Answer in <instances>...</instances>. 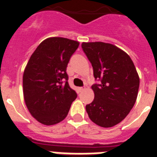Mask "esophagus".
Listing matches in <instances>:
<instances>
[{"instance_id":"34e87169","label":"esophagus","mask_w":157,"mask_h":157,"mask_svg":"<svg viewBox=\"0 0 157 157\" xmlns=\"http://www.w3.org/2000/svg\"><path fill=\"white\" fill-rule=\"evenodd\" d=\"M84 90H85V88H84V87H79V88H78V90H79V92H82V91H83Z\"/></svg>"}]
</instances>
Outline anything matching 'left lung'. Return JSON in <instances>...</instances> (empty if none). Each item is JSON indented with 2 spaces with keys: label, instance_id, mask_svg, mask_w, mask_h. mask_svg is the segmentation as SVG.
<instances>
[{
  "label": "left lung",
  "instance_id": "8db88e82",
  "mask_svg": "<svg viewBox=\"0 0 157 157\" xmlns=\"http://www.w3.org/2000/svg\"><path fill=\"white\" fill-rule=\"evenodd\" d=\"M82 48L92 63L101 84L92 86L94 99L86 106L89 117L101 127L120 123L137 100L140 79L132 59L121 48L101 41L82 42Z\"/></svg>",
  "mask_w": 157,
  "mask_h": 157
}]
</instances>
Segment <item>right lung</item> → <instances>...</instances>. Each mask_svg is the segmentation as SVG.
I'll list each match as a JSON object with an SVG mask.
<instances>
[{
    "mask_svg": "<svg viewBox=\"0 0 157 157\" xmlns=\"http://www.w3.org/2000/svg\"><path fill=\"white\" fill-rule=\"evenodd\" d=\"M78 45V41L65 37H48L27 62L23 76V98L30 115L41 124L63 121L77 98L69 86L66 70Z\"/></svg>",
    "mask_w": 157,
    "mask_h": 157,
    "instance_id": "obj_1",
    "label": "right lung"
}]
</instances>
